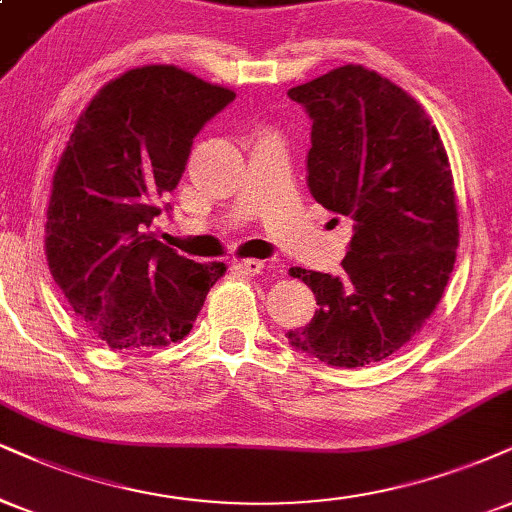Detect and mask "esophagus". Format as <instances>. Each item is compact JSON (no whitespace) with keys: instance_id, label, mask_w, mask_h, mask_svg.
<instances>
[{"instance_id":"1","label":"esophagus","mask_w":512,"mask_h":512,"mask_svg":"<svg viewBox=\"0 0 512 512\" xmlns=\"http://www.w3.org/2000/svg\"><path fill=\"white\" fill-rule=\"evenodd\" d=\"M237 268L246 275H258L263 273V268H266V261H261V258H244V261L237 263Z\"/></svg>"}]
</instances>
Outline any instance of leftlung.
Returning <instances> with one entry per match:
<instances>
[{"label": "left lung", "instance_id": "left-lung-1", "mask_svg": "<svg viewBox=\"0 0 512 512\" xmlns=\"http://www.w3.org/2000/svg\"><path fill=\"white\" fill-rule=\"evenodd\" d=\"M287 94L313 121V199L353 223L342 275L289 270L318 311L287 337L334 368H363L410 342L441 301L458 249L451 163L425 109L380 73L349 63Z\"/></svg>", "mask_w": 512, "mask_h": 512}]
</instances>
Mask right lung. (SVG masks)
<instances>
[{
    "mask_svg": "<svg viewBox=\"0 0 512 512\" xmlns=\"http://www.w3.org/2000/svg\"><path fill=\"white\" fill-rule=\"evenodd\" d=\"M232 99L182 68L142 66L104 85L75 123L54 170L44 251L75 315L111 349L178 342L225 273L159 242L154 218L194 137Z\"/></svg>",
    "mask_w": 512,
    "mask_h": 512,
    "instance_id": "right-lung-1",
    "label": "right lung"
}]
</instances>
